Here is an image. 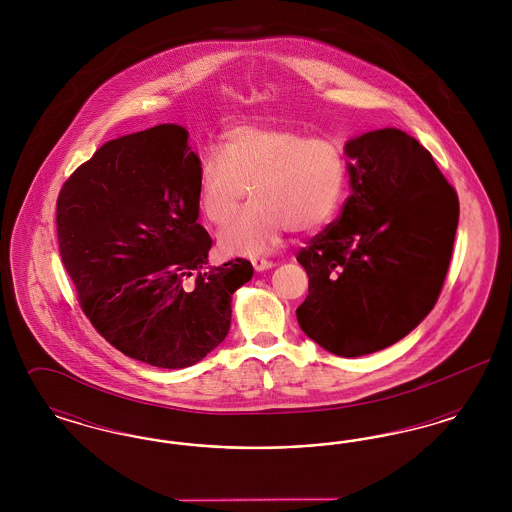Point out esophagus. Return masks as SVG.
<instances>
[{
    "instance_id": "esophagus-1",
    "label": "esophagus",
    "mask_w": 512,
    "mask_h": 512,
    "mask_svg": "<svg viewBox=\"0 0 512 512\" xmlns=\"http://www.w3.org/2000/svg\"><path fill=\"white\" fill-rule=\"evenodd\" d=\"M251 265H253V268H255L257 272H261V270H268V268L274 267V263H272V261L263 259V257H255V259H251Z\"/></svg>"
}]
</instances>
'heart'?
<instances>
[{"label": "heart", "instance_id": "obj_1", "mask_svg": "<svg viewBox=\"0 0 512 512\" xmlns=\"http://www.w3.org/2000/svg\"><path fill=\"white\" fill-rule=\"evenodd\" d=\"M347 182L343 147L328 136H313L290 126H236L226 132L220 155L207 153L197 169V199L203 217L224 224V251L261 255L282 234L313 232L332 219Z\"/></svg>", "mask_w": 512, "mask_h": 512}]
</instances>
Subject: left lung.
<instances>
[{
	"mask_svg": "<svg viewBox=\"0 0 512 512\" xmlns=\"http://www.w3.org/2000/svg\"><path fill=\"white\" fill-rule=\"evenodd\" d=\"M351 195L297 261L309 295L301 330L361 357L405 338L434 309L453 255L459 197L413 136L382 128L345 146Z\"/></svg>",
	"mask_w": 512,
	"mask_h": 512,
	"instance_id": "1",
	"label": "left lung"
}]
</instances>
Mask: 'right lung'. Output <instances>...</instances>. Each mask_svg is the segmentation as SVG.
Returning <instances> with one entry per match:
<instances>
[{"mask_svg": "<svg viewBox=\"0 0 512 512\" xmlns=\"http://www.w3.org/2000/svg\"><path fill=\"white\" fill-rule=\"evenodd\" d=\"M199 157L178 124L99 147L57 197V242L78 303L126 357L184 368L226 338L245 259L209 265L197 222Z\"/></svg>", "mask_w": 512, "mask_h": 512, "instance_id": "right-lung-1", "label": "right lung"}]
</instances>
